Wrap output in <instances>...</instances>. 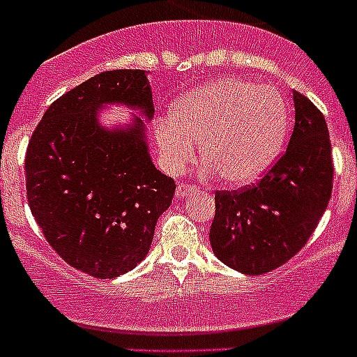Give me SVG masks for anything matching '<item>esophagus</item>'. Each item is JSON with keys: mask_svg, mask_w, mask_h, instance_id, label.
Returning a JSON list of instances; mask_svg holds the SVG:
<instances>
[{"mask_svg": "<svg viewBox=\"0 0 357 357\" xmlns=\"http://www.w3.org/2000/svg\"><path fill=\"white\" fill-rule=\"evenodd\" d=\"M191 191H193V185L191 184H185V182H181V184H178V188H176V197L178 198H184V197H188L189 193H191Z\"/></svg>", "mask_w": 357, "mask_h": 357, "instance_id": "1", "label": "esophagus"}]
</instances>
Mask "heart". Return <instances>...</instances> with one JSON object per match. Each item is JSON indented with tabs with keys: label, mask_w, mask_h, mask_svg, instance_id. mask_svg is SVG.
Returning <instances> with one entry per match:
<instances>
[{
	"label": "heart",
	"mask_w": 357,
	"mask_h": 357,
	"mask_svg": "<svg viewBox=\"0 0 357 357\" xmlns=\"http://www.w3.org/2000/svg\"><path fill=\"white\" fill-rule=\"evenodd\" d=\"M288 123L277 87L218 78L176 100L172 116L155 123V143L169 173L184 172L197 141L207 169L232 184H248L277 159Z\"/></svg>",
	"instance_id": "obj_1"
}]
</instances>
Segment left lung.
I'll return each instance as SVG.
<instances>
[{
  "label": "left lung",
  "instance_id": "1",
  "mask_svg": "<svg viewBox=\"0 0 357 357\" xmlns=\"http://www.w3.org/2000/svg\"><path fill=\"white\" fill-rule=\"evenodd\" d=\"M295 127L286 151L259 182L214 195L213 252L247 275L272 272L302 250L327 209L333 159L324 114L293 93Z\"/></svg>",
  "mask_w": 357,
  "mask_h": 357
}]
</instances>
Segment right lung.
<instances>
[{
    "label": "right lung",
    "mask_w": 357,
    "mask_h": 357,
    "mask_svg": "<svg viewBox=\"0 0 357 357\" xmlns=\"http://www.w3.org/2000/svg\"><path fill=\"white\" fill-rule=\"evenodd\" d=\"M125 103L153 116L143 69L100 73L52 103L28 143V206L53 250L73 268L114 279L150 252L175 181L153 166L144 125L105 128L98 109Z\"/></svg>",
    "instance_id": "obj_1"
}]
</instances>
